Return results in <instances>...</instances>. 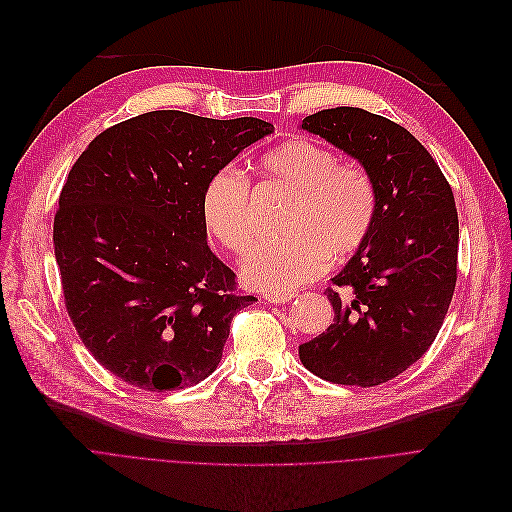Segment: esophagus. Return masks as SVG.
Instances as JSON below:
<instances>
[{
	"label": "esophagus",
	"instance_id": "34e87169",
	"mask_svg": "<svg viewBox=\"0 0 512 512\" xmlns=\"http://www.w3.org/2000/svg\"><path fill=\"white\" fill-rule=\"evenodd\" d=\"M262 298L271 304H289L296 296L294 294H264Z\"/></svg>",
	"mask_w": 512,
	"mask_h": 512
}]
</instances>
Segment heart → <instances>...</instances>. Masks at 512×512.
Wrapping results in <instances>:
<instances>
[{"label": "heart", "instance_id": "obj_1", "mask_svg": "<svg viewBox=\"0 0 512 512\" xmlns=\"http://www.w3.org/2000/svg\"><path fill=\"white\" fill-rule=\"evenodd\" d=\"M264 173L291 202L283 233L289 239L262 243L243 260L248 287L289 294L319 279L329 264L356 256L369 241L379 196L369 170L342 162L329 145L294 137L262 158ZM202 223L210 239L229 254H243L254 239L252 185L241 168H216L202 191Z\"/></svg>", "mask_w": 512, "mask_h": 512}]
</instances>
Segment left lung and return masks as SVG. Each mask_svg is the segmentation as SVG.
<instances>
[{
	"mask_svg": "<svg viewBox=\"0 0 512 512\" xmlns=\"http://www.w3.org/2000/svg\"><path fill=\"white\" fill-rule=\"evenodd\" d=\"M302 129L369 170L379 214L325 291L333 325L300 346V360L325 381L373 387L415 364L442 329L456 287L454 193L421 141L385 116L339 106L306 116Z\"/></svg>",
	"mask_w": 512,
	"mask_h": 512,
	"instance_id": "8db88e82",
	"label": "left lung"
}]
</instances>
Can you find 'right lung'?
I'll list each match as a JSON object with an SVG mask.
<instances>
[{
	"label": "right lung",
	"mask_w": 512,
	"mask_h": 512,
	"mask_svg": "<svg viewBox=\"0 0 512 512\" xmlns=\"http://www.w3.org/2000/svg\"><path fill=\"white\" fill-rule=\"evenodd\" d=\"M273 125L156 110L97 135L54 218L64 304L85 348L145 392L204 381L233 316L256 302L206 243L202 191Z\"/></svg>",
	"instance_id": "1"
}]
</instances>
